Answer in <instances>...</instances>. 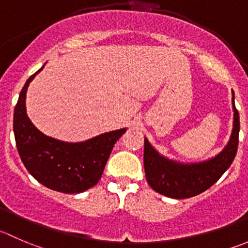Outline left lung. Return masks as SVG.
<instances>
[{
    "label": "left lung",
    "mask_w": 248,
    "mask_h": 248,
    "mask_svg": "<svg viewBox=\"0 0 248 248\" xmlns=\"http://www.w3.org/2000/svg\"><path fill=\"white\" fill-rule=\"evenodd\" d=\"M232 129L229 141L220 153L199 162H180L161 155L144 138V170L149 185L161 195L170 199H189L211 188L234 161L239 144L240 117L232 97Z\"/></svg>",
    "instance_id": "left-lung-1"
}]
</instances>
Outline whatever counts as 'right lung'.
I'll return each mask as SVG.
<instances>
[{
	"label": "right lung",
	"mask_w": 248,
	"mask_h": 248,
	"mask_svg": "<svg viewBox=\"0 0 248 248\" xmlns=\"http://www.w3.org/2000/svg\"><path fill=\"white\" fill-rule=\"evenodd\" d=\"M45 65L29 78L19 94L13 120L16 149L26 170L38 183L59 193H83L99 182L115 143L127 128L76 143L43 134L29 119L25 102L29 85Z\"/></svg>",
	"instance_id": "obj_1"
}]
</instances>
